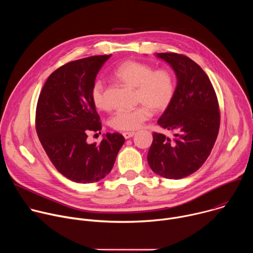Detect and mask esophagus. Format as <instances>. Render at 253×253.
<instances>
[{"instance_id": "obj_1", "label": "esophagus", "mask_w": 253, "mask_h": 253, "mask_svg": "<svg viewBox=\"0 0 253 253\" xmlns=\"http://www.w3.org/2000/svg\"><path fill=\"white\" fill-rule=\"evenodd\" d=\"M135 135V132H124L123 133V136L125 139H129L131 137H133Z\"/></svg>"}]
</instances>
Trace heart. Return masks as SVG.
<instances>
[{
  "mask_svg": "<svg viewBox=\"0 0 253 253\" xmlns=\"http://www.w3.org/2000/svg\"><path fill=\"white\" fill-rule=\"evenodd\" d=\"M113 76L125 85L135 88V100L141 103L130 110H118L110 119V125L117 131H134L147 121L153 112L165 110L175 93V82L171 72L153 68L138 61H125L115 68ZM91 99L98 109H106L108 103L105 86L96 80L91 88Z\"/></svg>",
  "mask_w": 253,
  "mask_h": 253,
  "instance_id": "1",
  "label": "heart"
}]
</instances>
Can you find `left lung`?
<instances>
[{
    "label": "left lung",
    "mask_w": 253,
    "mask_h": 253,
    "mask_svg": "<svg viewBox=\"0 0 253 253\" xmlns=\"http://www.w3.org/2000/svg\"><path fill=\"white\" fill-rule=\"evenodd\" d=\"M174 70L177 85L173 99L157 123L173 133H153L147 160L156 174L181 179L198 170L217 138L220 113L213 86L190 58L176 53H157Z\"/></svg>",
    "instance_id": "1"
}]
</instances>
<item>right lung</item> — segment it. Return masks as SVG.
Wrapping results in <instances>:
<instances>
[{
    "instance_id": "add662e5",
    "label": "right lung",
    "mask_w": 253,
    "mask_h": 253,
    "mask_svg": "<svg viewBox=\"0 0 253 253\" xmlns=\"http://www.w3.org/2000/svg\"><path fill=\"white\" fill-rule=\"evenodd\" d=\"M110 57L63 65L49 76L38 99L36 131L42 146L56 169L77 183L97 182L109 174L125 142L119 133H106L100 144L87 142L88 134L102 129L91 88Z\"/></svg>"
}]
</instances>
